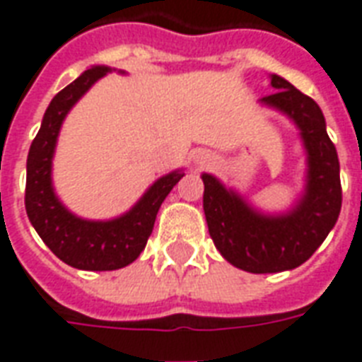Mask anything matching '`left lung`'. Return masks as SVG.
Returning <instances> with one entry per match:
<instances>
[{
    "mask_svg": "<svg viewBox=\"0 0 362 362\" xmlns=\"http://www.w3.org/2000/svg\"><path fill=\"white\" fill-rule=\"evenodd\" d=\"M276 90L261 101L296 120L309 153V182L303 199L290 215L263 216L242 197L203 174V211L209 234L221 255L238 269L253 274L282 272L303 264L326 240L341 211V182L336 146L315 99L272 74Z\"/></svg>",
    "mask_w": 362,
    "mask_h": 362,
    "instance_id": "obj_1",
    "label": "left lung"
}]
</instances>
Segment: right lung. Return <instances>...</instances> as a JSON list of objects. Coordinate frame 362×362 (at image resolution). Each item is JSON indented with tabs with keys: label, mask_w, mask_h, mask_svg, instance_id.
I'll use <instances>...</instances> for the list:
<instances>
[{
	"label": "right lung",
	"mask_w": 362,
	"mask_h": 362,
	"mask_svg": "<svg viewBox=\"0 0 362 362\" xmlns=\"http://www.w3.org/2000/svg\"><path fill=\"white\" fill-rule=\"evenodd\" d=\"M107 72V66L88 69L52 99L26 160V215L45 245L63 263L80 270H117L136 261L153 232L160 203L184 176L182 170L163 176L132 211L115 221H82L59 203L52 188V157L59 128L69 109Z\"/></svg>",
	"instance_id": "add662e5"
}]
</instances>
